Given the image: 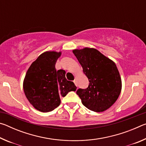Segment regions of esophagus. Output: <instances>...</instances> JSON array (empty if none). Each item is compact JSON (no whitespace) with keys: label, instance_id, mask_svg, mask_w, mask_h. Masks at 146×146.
I'll return each mask as SVG.
<instances>
[{"label":"esophagus","instance_id":"obj_1","mask_svg":"<svg viewBox=\"0 0 146 146\" xmlns=\"http://www.w3.org/2000/svg\"><path fill=\"white\" fill-rule=\"evenodd\" d=\"M73 82L75 83V84L76 86H77V83H76V79H75V80H73Z\"/></svg>","mask_w":146,"mask_h":146}]
</instances>
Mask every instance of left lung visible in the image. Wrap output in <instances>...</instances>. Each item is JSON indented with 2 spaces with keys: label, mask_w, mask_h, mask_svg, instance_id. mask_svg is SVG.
<instances>
[{
  "label": "left lung",
  "mask_w": 146,
  "mask_h": 146,
  "mask_svg": "<svg viewBox=\"0 0 146 146\" xmlns=\"http://www.w3.org/2000/svg\"><path fill=\"white\" fill-rule=\"evenodd\" d=\"M73 53L90 82L86 89L76 91L82 104L95 112L107 110L117 100L122 89L117 66L96 49H75Z\"/></svg>",
  "instance_id": "obj_1"
}]
</instances>
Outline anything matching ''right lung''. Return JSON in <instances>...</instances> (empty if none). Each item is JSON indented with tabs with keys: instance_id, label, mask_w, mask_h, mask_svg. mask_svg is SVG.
I'll use <instances>...</instances> for the list:
<instances>
[{
	"instance_id": "1",
	"label": "right lung",
	"mask_w": 146,
	"mask_h": 146,
	"mask_svg": "<svg viewBox=\"0 0 146 146\" xmlns=\"http://www.w3.org/2000/svg\"><path fill=\"white\" fill-rule=\"evenodd\" d=\"M61 52L46 51L31 64L26 74L23 88L26 98L41 112H49L60 104V97L75 91L76 87L66 78V71L56 70Z\"/></svg>"
}]
</instances>
